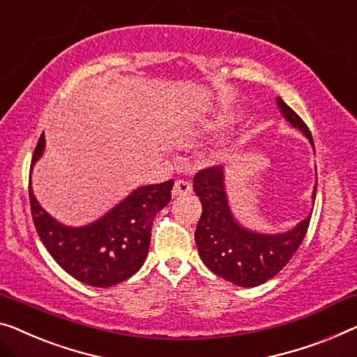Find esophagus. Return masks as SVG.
<instances>
[{
    "mask_svg": "<svg viewBox=\"0 0 357 357\" xmlns=\"http://www.w3.org/2000/svg\"><path fill=\"white\" fill-rule=\"evenodd\" d=\"M190 192H192V184H190L188 179H178L176 183H174L173 190H172L173 197L185 195V194H190Z\"/></svg>",
    "mask_w": 357,
    "mask_h": 357,
    "instance_id": "1",
    "label": "esophagus"
}]
</instances>
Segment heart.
<instances>
[{
  "instance_id": "1",
  "label": "heart",
  "mask_w": 357,
  "mask_h": 357,
  "mask_svg": "<svg viewBox=\"0 0 357 357\" xmlns=\"http://www.w3.org/2000/svg\"><path fill=\"white\" fill-rule=\"evenodd\" d=\"M226 121H227V116L226 115H220V116H216V119L213 120V121H204V123H202V130H204V131L218 130V128L225 126Z\"/></svg>"
}]
</instances>
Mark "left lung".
<instances>
[{
    "mask_svg": "<svg viewBox=\"0 0 357 357\" xmlns=\"http://www.w3.org/2000/svg\"><path fill=\"white\" fill-rule=\"evenodd\" d=\"M289 123L300 130L314 147L307 126L284 100H275ZM317 181L312 190L316 199ZM195 195L202 202V216L195 229V243L202 261L211 273L238 287H257L273 279L290 261L306 236L311 213L294 229L279 234L250 231L234 218L226 194L225 169L210 167L194 176Z\"/></svg>",
    "mask_w": 357,
    "mask_h": 357,
    "instance_id": "1",
    "label": "left lung"
}]
</instances>
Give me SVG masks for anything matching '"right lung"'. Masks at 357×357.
Listing matches in <instances>:
<instances>
[{
    "mask_svg": "<svg viewBox=\"0 0 357 357\" xmlns=\"http://www.w3.org/2000/svg\"><path fill=\"white\" fill-rule=\"evenodd\" d=\"M45 152V132L31 157V169ZM173 179L141 185L94 222L82 227L57 222L36 200L29 184L36 232L54 261L86 285L112 287L130 279L144 264L153 218L172 200Z\"/></svg>",
    "mask_w": 357,
    "mask_h": 357,
    "instance_id": "1",
    "label": "right lung"
}]
</instances>
